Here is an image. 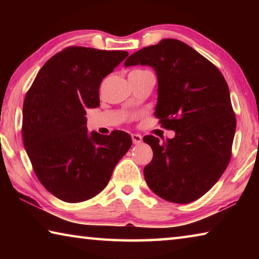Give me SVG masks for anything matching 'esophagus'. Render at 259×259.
I'll list each match as a JSON object with an SVG mask.
<instances>
[{
    "label": "esophagus",
    "mask_w": 259,
    "mask_h": 259,
    "mask_svg": "<svg viewBox=\"0 0 259 259\" xmlns=\"http://www.w3.org/2000/svg\"><path fill=\"white\" fill-rule=\"evenodd\" d=\"M131 138H133V143L136 144V145H137V144L142 143V140H143L142 136L138 135V134H133V135H131Z\"/></svg>",
    "instance_id": "1"
}]
</instances>
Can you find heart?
I'll use <instances>...</instances> for the list:
<instances>
[{"label": "heart", "mask_w": 259, "mask_h": 259, "mask_svg": "<svg viewBox=\"0 0 259 259\" xmlns=\"http://www.w3.org/2000/svg\"><path fill=\"white\" fill-rule=\"evenodd\" d=\"M135 72H140V71H138V69H136V71H133L131 73H135Z\"/></svg>", "instance_id": "heart-1"}]
</instances>
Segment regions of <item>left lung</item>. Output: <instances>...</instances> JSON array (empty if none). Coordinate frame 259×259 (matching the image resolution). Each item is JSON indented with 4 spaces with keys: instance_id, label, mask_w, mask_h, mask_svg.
<instances>
[{
    "instance_id": "8db88e82",
    "label": "left lung",
    "mask_w": 259,
    "mask_h": 259,
    "mask_svg": "<svg viewBox=\"0 0 259 259\" xmlns=\"http://www.w3.org/2000/svg\"><path fill=\"white\" fill-rule=\"evenodd\" d=\"M151 66L157 76L154 115L175 137L143 140L153 150L144 168L148 187L169 202L190 203L205 194L231 159L235 115L229 85L212 63L190 46L165 38L143 48L124 66Z\"/></svg>"
}]
</instances>
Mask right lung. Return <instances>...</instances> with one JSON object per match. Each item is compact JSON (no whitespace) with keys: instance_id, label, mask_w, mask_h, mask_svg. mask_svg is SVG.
<instances>
[{"instance_id":"add662e5","label":"right lung","mask_w":259,"mask_h":259,"mask_svg":"<svg viewBox=\"0 0 259 259\" xmlns=\"http://www.w3.org/2000/svg\"><path fill=\"white\" fill-rule=\"evenodd\" d=\"M126 51L69 47L47 61L26 95L23 139L36 177L51 194L69 203L102 192L133 144L115 130L87 129V108L99 106V87L128 57Z\"/></svg>"}]
</instances>
